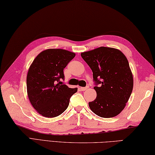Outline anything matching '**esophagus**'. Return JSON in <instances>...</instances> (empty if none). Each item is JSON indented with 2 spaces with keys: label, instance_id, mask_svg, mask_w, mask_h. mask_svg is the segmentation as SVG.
<instances>
[{
  "label": "esophagus",
  "instance_id": "1",
  "mask_svg": "<svg viewBox=\"0 0 155 155\" xmlns=\"http://www.w3.org/2000/svg\"><path fill=\"white\" fill-rule=\"evenodd\" d=\"M89 88V86H86V87H79V89L81 91H85L87 89Z\"/></svg>",
  "mask_w": 155,
  "mask_h": 155
}]
</instances>
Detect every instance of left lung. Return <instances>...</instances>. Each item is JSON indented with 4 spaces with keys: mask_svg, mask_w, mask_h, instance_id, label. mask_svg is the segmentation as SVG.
Returning a JSON list of instances; mask_svg holds the SVG:
<instances>
[{
    "mask_svg": "<svg viewBox=\"0 0 155 155\" xmlns=\"http://www.w3.org/2000/svg\"><path fill=\"white\" fill-rule=\"evenodd\" d=\"M93 72L97 97L89 102L97 116L111 118L119 114L128 102L134 86L133 75L125 55L117 49L101 47L81 53Z\"/></svg>",
    "mask_w": 155,
    "mask_h": 155,
    "instance_id": "obj_1",
    "label": "left lung"
}]
</instances>
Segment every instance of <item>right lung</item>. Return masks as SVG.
I'll use <instances>...</instances> for the list:
<instances>
[{
    "instance_id": "obj_1",
    "label": "right lung",
    "mask_w": 155,
    "mask_h": 155,
    "mask_svg": "<svg viewBox=\"0 0 155 155\" xmlns=\"http://www.w3.org/2000/svg\"><path fill=\"white\" fill-rule=\"evenodd\" d=\"M75 53L61 49H49L39 53L28 72V96L31 104L42 116L53 118L66 110L70 98L77 88L62 85L64 69Z\"/></svg>"
}]
</instances>
